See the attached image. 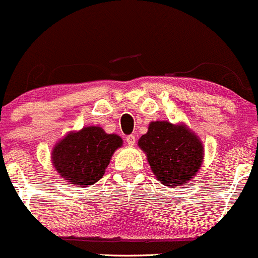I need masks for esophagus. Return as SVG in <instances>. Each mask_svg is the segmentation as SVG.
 I'll return each instance as SVG.
<instances>
[{"label":"esophagus","instance_id":"1","mask_svg":"<svg viewBox=\"0 0 258 258\" xmlns=\"http://www.w3.org/2000/svg\"><path fill=\"white\" fill-rule=\"evenodd\" d=\"M125 140H126V143H128V145H130V146L135 145V143H137V139H135V137H134V135H133V134L128 135Z\"/></svg>","mask_w":258,"mask_h":258}]
</instances>
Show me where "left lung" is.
Segmentation results:
<instances>
[{"mask_svg": "<svg viewBox=\"0 0 258 258\" xmlns=\"http://www.w3.org/2000/svg\"><path fill=\"white\" fill-rule=\"evenodd\" d=\"M139 146L162 184L176 187L196 176L203 161V145L184 125L152 121Z\"/></svg>", "mask_w": 258, "mask_h": 258, "instance_id": "8db88e82", "label": "left lung"}]
</instances>
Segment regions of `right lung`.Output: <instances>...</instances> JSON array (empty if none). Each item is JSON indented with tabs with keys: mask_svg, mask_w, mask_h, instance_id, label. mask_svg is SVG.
I'll return each mask as SVG.
<instances>
[{
	"mask_svg": "<svg viewBox=\"0 0 258 258\" xmlns=\"http://www.w3.org/2000/svg\"><path fill=\"white\" fill-rule=\"evenodd\" d=\"M123 141L99 126L66 135L52 150V165L73 184L87 187L103 177L112 155Z\"/></svg>",
	"mask_w": 258,
	"mask_h": 258,
	"instance_id": "1",
	"label": "right lung"
}]
</instances>
